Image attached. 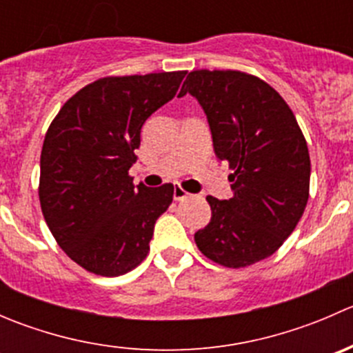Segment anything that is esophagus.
Listing matches in <instances>:
<instances>
[{"instance_id":"obj_1","label":"esophagus","mask_w":353,"mask_h":353,"mask_svg":"<svg viewBox=\"0 0 353 353\" xmlns=\"http://www.w3.org/2000/svg\"><path fill=\"white\" fill-rule=\"evenodd\" d=\"M190 196H191V194L188 193V191H184L181 186L174 188V199H176V201H183V199H186Z\"/></svg>"}]
</instances>
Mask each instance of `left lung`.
Returning <instances> with one entry per match:
<instances>
[{
  "instance_id": "obj_1",
  "label": "left lung",
  "mask_w": 353,
  "mask_h": 353,
  "mask_svg": "<svg viewBox=\"0 0 353 353\" xmlns=\"http://www.w3.org/2000/svg\"><path fill=\"white\" fill-rule=\"evenodd\" d=\"M186 94L205 110L216 157L234 170V196H206L212 220L194 241L212 261L244 268L272 256L301 220L311 179L307 143L287 102L258 77L196 70L179 97Z\"/></svg>"
}]
</instances>
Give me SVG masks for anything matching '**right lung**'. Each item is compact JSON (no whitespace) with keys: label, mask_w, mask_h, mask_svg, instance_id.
Masks as SVG:
<instances>
[{"label":"right lung","mask_w":353,"mask_h":353,"mask_svg":"<svg viewBox=\"0 0 353 353\" xmlns=\"http://www.w3.org/2000/svg\"><path fill=\"white\" fill-rule=\"evenodd\" d=\"M186 71L108 77L81 88L46 133L39 199L59 248L87 272L119 276L150 251L172 184L128 176L145 121L172 101Z\"/></svg>","instance_id":"add662e5"}]
</instances>
